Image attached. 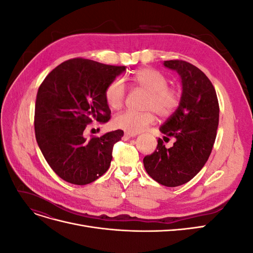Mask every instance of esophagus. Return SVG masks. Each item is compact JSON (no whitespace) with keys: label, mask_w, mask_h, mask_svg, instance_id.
<instances>
[{"label":"esophagus","mask_w":253,"mask_h":253,"mask_svg":"<svg viewBox=\"0 0 253 253\" xmlns=\"http://www.w3.org/2000/svg\"><path fill=\"white\" fill-rule=\"evenodd\" d=\"M133 136H135V135H134V134H131V133L126 132V133L124 134V137H122V138H124V140H127V139H129V138H131V137H133Z\"/></svg>","instance_id":"34e87169"}]
</instances>
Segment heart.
Returning <instances> with one entry per match:
<instances>
[{"instance_id":"obj_1","label":"heart","mask_w":253,"mask_h":253,"mask_svg":"<svg viewBox=\"0 0 253 253\" xmlns=\"http://www.w3.org/2000/svg\"><path fill=\"white\" fill-rule=\"evenodd\" d=\"M131 81L133 85L148 91L145 99V112L125 111L114 118V126L124 131L136 134L154 124L155 114L160 117H169L178 109L181 101L180 91L169 86V80L155 68L144 67L134 72ZM126 85L122 78L112 80L104 90V98L111 109L118 110L125 103Z\"/></svg>"}]
</instances>
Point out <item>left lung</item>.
<instances>
[{
    "mask_svg": "<svg viewBox=\"0 0 253 253\" xmlns=\"http://www.w3.org/2000/svg\"><path fill=\"white\" fill-rule=\"evenodd\" d=\"M177 72L182 95L178 109L160 126L164 140L174 137L167 149L158 138L157 149L143 158L145 171L160 185L177 187L192 179L208 160L216 138L219 105L215 88L195 65L183 60L165 61Z\"/></svg>",
    "mask_w": 253,
    "mask_h": 253,
    "instance_id": "8db88e82",
    "label": "left lung"
}]
</instances>
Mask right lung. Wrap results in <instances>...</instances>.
<instances>
[{"label": "right lung", "instance_id": "add662e5", "mask_svg": "<svg viewBox=\"0 0 253 253\" xmlns=\"http://www.w3.org/2000/svg\"><path fill=\"white\" fill-rule=\"evenodd\" d=\"M126 67L74 58L53 68L39 86L36 139L49 167L63 180L87 185L110 168L114 144L124 131L116 129L87 140L84 129L93 121L104 124L111 119L104 90Z\"/></svg>", "mask_w": 253, "mask_h": 253}]
</instances>
